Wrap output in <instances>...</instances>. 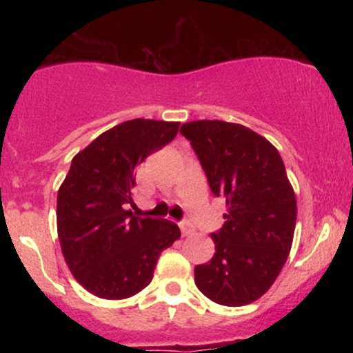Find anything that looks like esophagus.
<instances>
[{
  "instance_id": "obj_1",
  "label": "esophagus",
  "mask_w": 353,
  "mask_h": 353,
  "mask_svg": "<svg viewBox=\"0 0 353 353\" xmlns=\"http://www.w3.org/2000/svg\"><path fill=\"white\" fill-rule=\"evenodd\" d=\"M179 228H181L182 236H190V234L194 232V225L190 224L189 221H181L179 222Z\"/></svg>"
}]
</instances>
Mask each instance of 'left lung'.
<instances>
[{
    "instance_id": "left-lung-1",
    "label": "left lung",
    "mask_w": 353,
    "mask_h": 353,
    "mask_svg": "<svg viewBox=\"0 0 353 353\" xmlns=\"http://www.w3.org/2000/svg\"><path fill=\"white\" fill-rule=\"evenodd\" d=\"M214 196L224 197L225 224L210 234L216 254L196 265L197 289L221 305L257 301L272 285L290 252L297 202L285 165L269 141L241 124H182Z\"/></svg>"
}]
</instances>
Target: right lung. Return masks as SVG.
I'll return each mask as SVG.
<instances>
[{
    "label": "right lung",
    "mask_w": 353,
    "mask_h": 353,
    "mask_svg": "<svg viewBox=\"0 0 353 353\" xmlns=\"http://www.w3.org/2000/svg\"><path fill=\"white\" fill-rule=\"evenodd\" d=\"M179 123L131 119L76 154L58 192V237L81 285L101 299H128L149 285L161 252L181 237L174 222L128 210L134 169L176 137Z\"/></svg>",
    "instance_id": "add662e5"
}]
</instances>
